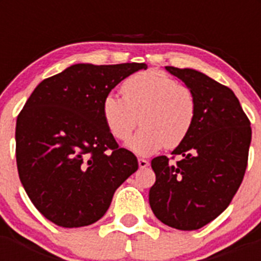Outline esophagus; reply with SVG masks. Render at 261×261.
<instances>
[{
	"label": "esophagus",
	"mask_w": 261,
	"mask_h": 261,
	"mask_svg": "<svg viewBox=\"0 0 261 261\" xmlns=\"http://www.w3.org/2000/svg\"><path fill=\"white\" fill-rule=\"evenodd\" d=\"M138 166H140V168H146L149 166V162H147L146 159L140 158L138 159Z\"/></svg>",
	"instance_id": "esophagus-1"
}]
</instances>
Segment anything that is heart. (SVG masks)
Segmentation results:
<instances>
[{"mask_svg":"<svg viewBox=\"0 0 261 261\" xmlns=\"http://www.w3.org/2000/svg\"><path fill=\"white\" fill-rule=\"evenodd\" d=\"M123 94H106L102 116L111 135L120 141L128 138L138 119L142 121L140 130L126 142L129 150L149 156L186 141L197 116V100L188 87L151 69L125 80Z\"/></svg>","mask_w":261,"mask_h":261,"instance_id":"heart-1","label":"heart"}]
</instances>
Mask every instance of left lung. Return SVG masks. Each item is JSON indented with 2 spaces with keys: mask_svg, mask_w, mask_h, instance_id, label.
Wrapping results in <instances>:
<instances>
[{
  "mask_svg": "<svg viewBox=\"0 0 261 261\" xmlns=\"http://www.w3.org/2000/svg\"><path fill=\"white\" fill-rule=\"evenodd\" d=\"M195 94L197 116L186 141L172 155L151 161L155 183L149 202L155 217L177 230H197L231 202L247 167L251 126L229 87L195 69L166 66Z\"/></svg>",
  "mask_w": 261,
  "mask_h": 261,
  "instance_id": "8db88e82",
  "label": "left lung"
}]
</instances>
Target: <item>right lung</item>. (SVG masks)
<instances>
[{
	"instance_id": "1",
	"label": "right lung",
	"mask_w": 261,
	"mask_h": 261,
	"mask_svg": "<svg viewBox=\"0 0 261 261\" xmlns=\"http://www.w3.org/2000/svg\"><path fill=\"white\" fill-rule=\"evenodd\" d=\"M146 64H74L41 81L15 128L19 179L50 222L81 227L100 220L115 191L137 171L133 153L119 147L102 116V100Z\"/></svg>"
}]
</instances>
